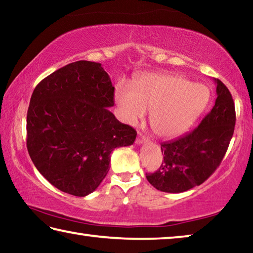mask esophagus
<instances>
[{
	"label": "esophagus",
	"instance_id": "esophagus-1",
	"mask_svg": "<svg viewBox=\"0 0 253 253\" xmlns=\"http://www.w3.org/2000/svg\"><path fill=\"white\" fill-rule=\"evenodd\" d=\"M148 140V138L145 135H143L142 132H138V136H137V138H136V144L137 145H140V144H144V143H146Z\"/></svg>",
	"mask_w": 253,
	"mask_h": 253
}]
</instances>
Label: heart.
<instances>
[{
	"label": "heart",
	"mask_w": 253,
	"mask_h": 253,
	"mask_svg": "<svg viewBox=\"0 0 253 253\" xmlns=\"http://www.w3.org/2000/svg\"><path fill=\"white\" fill-rule=\"evenodd\" d=\"M208 88L176 75H147L132 88L119 84L115 100L125 121L136 125L151 110V127L163 138H174L196 122L209 102Z\"/></svg>",
	"instance_id": "b5f03b06"
}]
</instances>
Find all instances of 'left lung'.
Returning a JSON list of instances; mask_svg holds the SVG:
<instances>
[{"label": "left lung", "mask_w": 253, "mask_h": 253, "mask_svg": "<svg viewBox=\"0 0 253 253\" xmlns=\"http://www.w3.org/2000/svg\"><path fill=\"white\" fill-rule=\"evenodd\" d=\"M216 99L200 125L177 139L161 144L164 162L147 181L162 192L181 193L201 185L211 176L228 151L235 125L232 96L215 79Z\"/></svg>", "instance_id": "8db88e82"}]
</instances>
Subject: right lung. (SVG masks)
I'll list each match as a JSON object with an SVG mask.
<instances>
[{
    "label": "right lung",
    "mask_w": 253,
    "mask_h": 253,
    "mask_svg": "<svg viewBox=\"0 0 253 253\" xmlns=\"http://www.w3.org/2000/svg\"><path fill=\"white\" fill-rule=\"evenodd\" d=\"M111 80L100 63L80 60L52 72L33 90L27 147L34 166L58 190L85 196L109 170L111 152L137 132L108 110Z\"/></svg>",
    "instance_id": "right-lung-1"
}]
</instances>
